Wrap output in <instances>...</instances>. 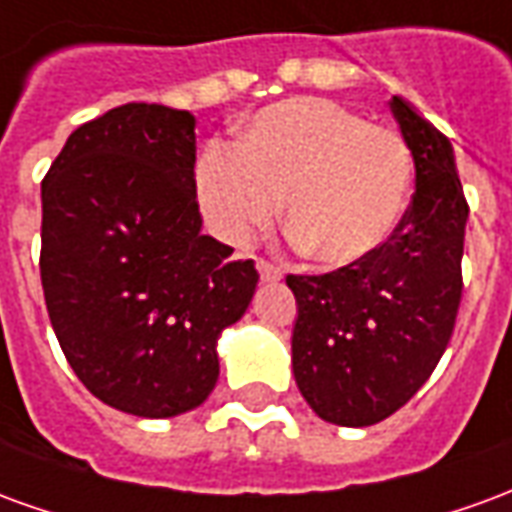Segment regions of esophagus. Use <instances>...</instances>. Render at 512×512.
Wrapping results in <instances>:
<instances>
[{"label":"esophagus","mask_w":512,"mask_h":512,"mask_svg":"<svg viewBox=\"0 0 512 512\" xmlns=\"http://www.w3.org/2000/svg\"><path fill=\"white\" fill-rule=\"evenodd\" d=\"M256 270L262 275V281H278V278H281V267H275V264L267 262V259H256Z\"/></svg>","instance_id":"1"}]
</instances>
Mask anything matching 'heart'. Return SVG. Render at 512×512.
Segmentation results:
<instances>
[{"label": "heart", "mask_w": 512, "mask_h": 512, "mask_svg": "<svg viewBox=\"0 0 512 512\" xmlns=\"http://www.w3.org/2000/svg\"><path fill=\"white\" fill-rule=\"evenodd\" d=\"M413 181L400 132L314 96L278 101L239 132L234 154L209 151L195 190L209 226L245 245L273 223L308 259L347 267L375 256L400 226Z\"/></svg>", "instance_id": "heart-1"}]
</instances>
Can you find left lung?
<instances>
[{"label": "left lung", "instance_id": "left-lung-1", "mask_svg": "<svg viewBox=\"0 0 512 512\" xmlns=\"http://www.w3.org/2000/svg\"><path fill=\"white\" fill-rule=\"evenodd\" d=\"M416 168V192L391 239L364 262L286 275L295 292L292 372L325 422L369 427L400 411L447 350L460 292L469 204L452 143L391 96Z\"/></svg>", "mask_w": 512, "mask_h": 512}]
</instances>
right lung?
Returning a JSON list of instances; mask_svg holds the SVG:
<instances>
[{
    "label": "right lung",
    "instance_id": "add662e5",
    "mask_svg": "<svg viewBox=\"0 0 512 512\" xmlns=\"http://www.w3.org/2000/svg\"><path fill=\"white\" fill-rule=\"evenodd\" d=\"M41 198L43 297L76 378L143 419L198 408L220 375L217 339L259 273L201 234L195 118L123 104L82 123Z\"/></svg>",
    "mask_w": 512,
    "mask_h": 512
}]
</instances>
